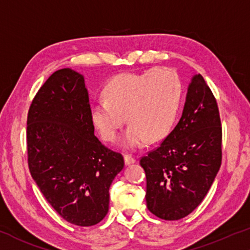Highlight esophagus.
Instances as JSON below:
<instances>
[{
    "label": "esophagus",
    "instance_id": "34e87169",
    "mask_svg": "<svg viewBox=\"0 0 250 250\" xmlns=\"http://www.w3.org/2000/svg\"><path fill=\"white\" fill-rule=\"evenodd\" d=\"M136 162L135 157H132L131 155H125V165H129V164H132Z\"/></svg>",
    "mask_w": 250,
    "mask_h": 250
}]
</instances>
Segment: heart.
<instances>
[{
  "instance_id": "obj_1",
  "label": "heart",
  "mask_w": 250,
  "mask_h": 250,
  "mask_svg": "<svg viewBox=\"0 0 250 250\" xmlns=\"http://www.w3.org/2000/svg\"><path fill=\"white\" fill-rule=\"evenodd\" d=\"M104 100L90 106V119L102 138L112 142L126 120L121 135L125 149H135L146 139L164 138L177 119L182 97L178 73L171 68H152L140 73H122L103 89Z\"/></svg>"
}]
</instances>
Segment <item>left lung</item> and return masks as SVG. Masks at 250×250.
<instances>
[{
    "label": "left lung",
    "instance_id": "left-lung-1",
    "mask_svg": "<svg viewBox=\"0 0 250 250\" xmlns=\"http://www.w3.org/2000/svg\"><path fill=\"white\" fill-rule=\"evenodd\" d=\"M222 161V126L215 97L202 75L192 77L180 121L140 159L147 208L162 220L190 214L208 192Z\"/></svg>",
    "mask_w": 250,
    "mask_h": 250
}]
</instances>
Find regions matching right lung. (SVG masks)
<instances>
[{
	"mask_svg": "<svg viewBox=\"0 0 250 250\" xmlns=\"http://www.w3.org/2000/svg\"><path fill=\"white\" fill-rule=\"evenodd\" d=\"M85 80L65 68L50 76L27 118L28 167L42 194L65 221L100 223L108 212V189L125 167L120 153L94 135Z\"/></svg>",
	"mask_w": 250,
	"mask_h": 250,
	"instance_id": "1",
	"label": "right lung"
}]
</instances>
